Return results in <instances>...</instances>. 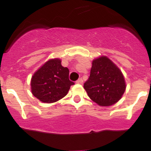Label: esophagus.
Segmentation results:
<instances>
[{
	"instance_id": "34e87169",
	"label": "esophagus",
	"mask_w": 151,
	"mask_h": 151,
	"mask_svg": "<svg viewBox=\"0 0 151 151\" xmlns=\"http://www.w3.org/2000/svg\"><path fill=\"white\" fill-rule=\"evenodd\" d=\"M76 83L77 84H82L83 83L82 78H78V79L76 81Z\"/></svg>"
}]
</instances>
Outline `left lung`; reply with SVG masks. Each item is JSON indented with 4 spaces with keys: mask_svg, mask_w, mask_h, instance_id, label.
<instances>
[{
    "mask_svg": "<svg viewBox=\"0 0 151 151\" xmlns=\"http://www.w3.org/2000/svg\"><path fill=\"white\" fill-rule=\"evenodd\" d=\"M84 88L96 104L110 106L121 99L126 82L121 70L109 58L101 56L93 60L90 77Z\"/></svg>",
    "mask_w": 151,
    "mask_h": 151,
    "instance_id": "8db88e82",
    "label": "left lung"
}]
</instances>
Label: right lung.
Wrapping results in <instances>:
<instances>
[{
    "mask_svg": "<svg viewBox=\"0 0 151 151\" xmlns=\"http://www.w3.org/2000/svg\"><path fill=\"white\" fill-rule=\"evenodd\" d=\"M67 67L59 58L50 59L33 75L30 86L32 94L42 103H52L64 97L74 82L69 79Z\"/></svg>",
    "mask_w": 151,
    "mask_h": 151,
    "instance_id": "right-lung-1",
    "label": "right lung"
}]
</instances>
